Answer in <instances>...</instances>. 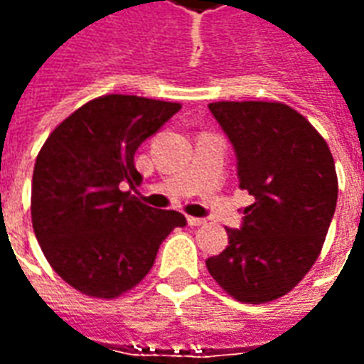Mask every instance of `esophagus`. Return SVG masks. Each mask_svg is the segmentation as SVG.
I'll use <instances>...</instances> for the list:
<instances>
[{"instance_id":"obj_1","label":"esophagus","mask_w":364,"mask_h":364,"mask_svg":"<svg viewBox=\"0 0 364 364\" xmlns=\"http://www.w3.org/2000/svg\"><path fill=\"white\" fill-rule=\"evenodd\" d=\"M187 222H189V226H203V224H206L205 218H197V216H187Z\"/></svg>"}]
</instances>
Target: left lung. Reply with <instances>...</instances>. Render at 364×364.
I'll list each match as a JSON object with an SVG mask.
<instances>
[{"label": "left lung", "mask_w": 364, "mask_h": 364, "mask_svg": "<svg viewBox=\"0 0 364 364\" xmlns=\"http://www.w3.org/2000/svg\"><path fill=\"white\" fill-rule=\"evenodd\" d=\"M208 109L253 203L206 267L240 302H271L294 289L320 255L337 205L336 164L318 130L289 105L220 101Z\"/></svg>", "instance_id": "1"}]
</instances>
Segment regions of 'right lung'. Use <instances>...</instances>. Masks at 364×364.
I'll return each mask as SVG.
<instances>
[{"label":"right lung","mask_w":364,"mask_h":364,"mask_svg":"<svg viewBox=\"0 0 364 364\" xmlns=\"http://www.w3.org/2000/svg\"><path fill=\"white\" fill-rule=\"evenodd\" d=\"M179 103L105 95L72 112L44 142L33 171L31 214L44 257L87 296L114 298L148 274L181 213L144 205L124 191L142 175L134 154Z\"/></svg>","instance_id":"obj_1"}]
</instances>
